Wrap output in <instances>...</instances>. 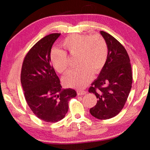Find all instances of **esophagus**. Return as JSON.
<instances>
[{
  "label": "esophagus",
  "mask_w": 150,
  "mask_h": 150,
  "mask_svg": "<svg viewBox=\"0 0 150 150\" xmlns=\"http://www.w3.org/2000/svg\"><path fill=\"white\" fill-rule=\"evenodd\" d=\"M86 93V91L84 90H79L77 91V95H83L84 94Z\"/></svg>",
  "instance_id": "34e87169"
}]
</instances>
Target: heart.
<instances>
[{
	"label": "heart",
	"instance_id": "obj_1",
	"mask_svg": "<svg viewBox=\"0 0 150 150\" xmlns=\"http://www.w3.org/2000/svg\"><path fill=\"white\" fill-rule=\"evenodd\" d=\"M62 45L71 57H77L76 62L80 68L70 71L63 78L66 86L82 88L98 73L107 61L108 47L106 41L100 35H93L72 34L62 40ZM50 61L59 73H66L69 60L65 51L54 47L50 52Z\"/></svg>",
	"mask_w": 150,
	"mask_h": 150
}]
</instances>
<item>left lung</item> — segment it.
<instances>
[{"label":"left lung","instance_id":"obj_1","mask_svg":"<svg viewBox=\"0 0 150 150\" xmlns=\"http://www.w3.org/2000/svg\"><path fill=\"white\" fill-rule=\"evenodd\" d=\"M100 34L108 47L107 61L88 91L96 95L97 103L90 110L98 119H111L125 105L133 81L132 66L126 49L115 38L105 31Z\"/></svg>","mask_w":150,"mask_h":150}]
</instances>
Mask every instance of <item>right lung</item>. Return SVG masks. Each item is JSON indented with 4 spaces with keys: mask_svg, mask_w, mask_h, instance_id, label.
<instances>
[{
    "mask_svg": "<svg viewBox=\"0 0 150 150\" xmlns=\"http://www.w3.org/2000/svg\"><path fill=\"white\" fill-rule=\"evenodd\" d=\"M60 33L44 37L31 47L22 63L21 82L28 106L33 113L47 122L62 120L68 111V101L76 97L72 89H62L50 63V52Z\"/></svg>",
    "mask_w": 150,
    "mask_h": 150,
    "instance_id": "right-lung-1",
    "label": "right lung"
}]
</instances>
